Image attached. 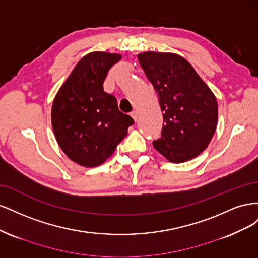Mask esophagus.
Returning a JSON list of instances; mask_svg holds the SVG:
<instances>
[{
	"label": "esophagus",
	"mask_w": 258,
	"mask_h": 258,
	"mask_svg": "<svg viewBox=\"0 0 258 258\" xmlns=\"http://www.w3.org/2000/svg\"><path fill=\"white\" fill-rule=\"evenodd\" d=\"M131 117L135 119V121H137L138 120V112L137 111L131 112Z\"/></svg>",
	"instance_id": "obj_1"
}]
</instances>
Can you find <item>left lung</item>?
<instances>
[{"mask_svg":"<svg viewBox=\"0 0 258 258\" xmlns=\"http://www.w3.org/2000/svg\"><path fill=\"white\" fill-rule=\"evenodd\" d=\"M159 98L163 116L155 150L171 162H185L204 152L217 126V101L188 61L172 52L138 54Z\"/></svg>","mask_w":258,"mask_h":258,"instance_id":"left-lung-1","label":"left lung"}]
</instances>
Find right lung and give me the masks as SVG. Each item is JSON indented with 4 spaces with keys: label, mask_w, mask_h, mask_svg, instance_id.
Instances as JSON below:
<instances>
[{
    "label": "right lung",
    "mask_w": 258,
    "mask_h": 258,
    "mask_svg": "<svg viewBox=\"0 0 258 258\" xmlns=\"http://www.w3.org/2000/svg\"><path fill=\"white\" fill-rule=\"evenodd\" d=\"M121 54L93 51L84 56L53 99L51 124L60 148L83 167L102 165L134 123L103 90L110 70Z\"/></svg>",
    "instance_id": "add662e5"
}]
</instances>
